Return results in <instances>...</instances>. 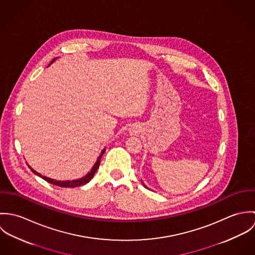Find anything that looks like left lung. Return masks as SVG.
Segmentation results:
<instances>
[{"label": "left lung", "instance_id": "8db88e82", "mask_svg": "<svg viewBox=\"0 0 255 255\" xmlns=\"http://www.w3.org/2000/svg\"><path fill=\"white\" fill-rule=\"evenodd\" d=\"M143 185H144V186H145L146 188H148V187H147V186H146L145 184H144V183H143Z\"/></svg>", "mask_w": 255, "mask_h": 255}]
</instances>
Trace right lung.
<instances>
[{"label":"right lung","instance_id":"1","mask_svg":"<svg viewBox=\"0 0 255 255\" xmlns=\"http://www.w3.org/2000/svg\"><path fill=\"white\" fill-rule=\"evenodd\" d=\"M56 59H57V58H55V59L51 62V64H53V63L55 62V60H56ZM51 64H50V65H51ZM50 65H49V66H50ZM105 150H106V149H103V150H102V152H101V154L99 155V157H98V159H97L96 163L94 164V166L92 167V169L90 170V172H89L88 174H86L84 177H82V178H80V179L73 180V181H57V180H54V179H50V178H47V177L42 176L41 174L37 173L36 171H35V170H33L29 165H28V167H29V169L32 171V173H34L36 176L40 177V178H42V179H43V180H45L46 182H50V183H53V184L58 185V186H61V187H76V186L84 185V184H86L87 182H89L91 181V179L94 177V175H95V173H96L97 169L99 168L100 160H101V158H102V156H103V154H104Z\"/></svg>","mask_w":255,"mask_h":255}]
</instances>
